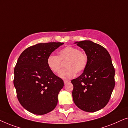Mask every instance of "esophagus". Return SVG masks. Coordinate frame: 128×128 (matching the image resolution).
Segmentation results:
<instances>
[{"label":"esophagus","instance_id":"obj_1","mask_svg":"<svg viewBox=\"0 0 128 128\" xmlns=\"http://www.w3.org/2000/svg\"><path fill=\"white\" fill-rule=\"evenodd\" d=\"M64 84H67L68 83H69L70 81H69V80H64Z\"/></svg>","mask_w":128,"mask_h":128}]
</instances>
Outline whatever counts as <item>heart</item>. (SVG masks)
<instances>
[{
    "label": "heart",
    "instance_id": "heart-1",
    "mask_svg": "<svg viewBox=\"0 0 128 128\" xmlns=\"http://www.w3.org/2000/svg\"><path fill=\"white\" fill-rule=\"evenodd\" d=\"M67 60L66 69L59 73V76L63 79L74 78L76 72H83L86 67L88 59L87 55L78 49L73 46H66L59 51L58 56L50 55L47 59V64L52 72L58 73L60 70L61 61Z\"/></svg>",
    "mask_w": 128,
    "mask_h": 128
}]
</instances>
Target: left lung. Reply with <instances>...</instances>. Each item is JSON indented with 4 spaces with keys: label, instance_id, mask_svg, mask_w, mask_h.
Instances as JSON below:
<instances>
[{
    "label": "left lung",
    "instance_id": "8db88e82",
    "mask_svg": "<svg viewBox=\"0 0 128 128\" xmlns=\"http://www.w3.org/2000/svg\"><path fill=\"white\" fill-rule=\"evenodd\" d=\"M83 49L88 62L83 73L71 82L73 100L80 110L94 112L109 101L115 87V69L107 50L92 41L74 42Z\"/></svg>",
    "mask_w": 128,
    "mask_h": 128
}]
</instances>
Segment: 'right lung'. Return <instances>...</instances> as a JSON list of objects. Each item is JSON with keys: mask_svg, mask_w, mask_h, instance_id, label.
I'll return each instance as SVG.
<instances>
[{"mask_svg": "<svg viewBox=\"0 0 128 128\" xmlns=\"http://www.w3.org/2000/svg\"><path fill=\"white\" fill-rule=\"evenodd\" d=\"M64 44H37L24 50L17 60L14 86L19 102L31 113L46 114L56 106L64 83L48 68L47 59Z\"/></svg>", "mask_w": 128, "mask_h": 128, "instance_id": "right-lung-1", "label": "right lung"}]
</instances>
